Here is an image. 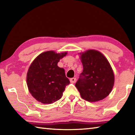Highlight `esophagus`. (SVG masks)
I'll list each match as a JSON object with an SVG mask.
<instances>
[{"label":"esophagus","instance_id":"34e87169","mask_svg":"<svg viewBox=\"0 0 135 135\" xmlns=\"http://www.w3.org/2000/svg\"><path fill=\"white\" fill-rule=\"evenodd\" d=\"M76 81V78H74V77H73V78L70 79V82L71 83H74Z\"/></svg>","mask_w":135,"mask_h":135}]
</instances>
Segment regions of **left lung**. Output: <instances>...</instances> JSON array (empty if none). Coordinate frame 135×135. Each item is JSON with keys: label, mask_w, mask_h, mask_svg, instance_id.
I'll return each instance as SVG.
<instances>
[{"label": "left lung", "mask_w": 135, "mask_h": 135, "mask_svg": "<svg viewBox=\"0 0 135 135\" xmlns=\"http://www.w3.org/2000/svg\"><path fill=\"white\" fill-rule=\"evenodd\" d=\"M80 55L83 70L75 86L81 97L87 101L102 100L111 93L114 84L110 64L96 50H88Z\"/></svg>", "instance_id": "left-lung-1"}]
</instances>
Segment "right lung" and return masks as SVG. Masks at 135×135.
<instances>
[{
	"label": "right lung",
	"instance_id": "right-lung-1",
	"mask_svg": "<svg viewBox=\"0 0 135 135\" xmlns=\"http://www.w3.org/2000/svg\"><path fill=\"white\" fill-rule=\"evenodd\" d=\"M67 52H43L31 64L27 74V84L31 95L42 104H52L61 98L70 84L65 70L58 66Z\"/></svg>",
	"mask_w": 135,
	"mask_h": 135
}]
</instances>
